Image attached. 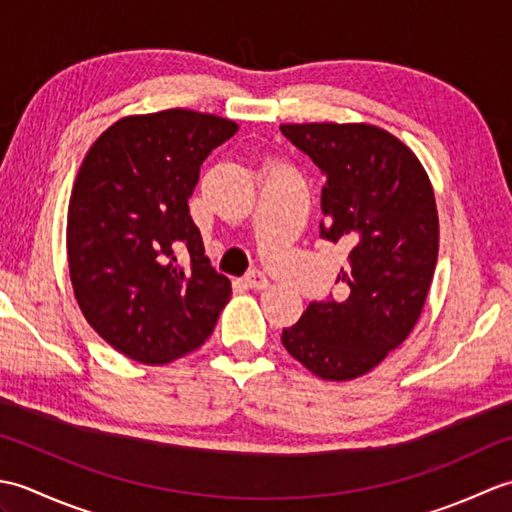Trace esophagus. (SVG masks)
I'll use <instances>...</instances> for the list:
<instances>
[{"label":"esophagus","instance_id":"esophagus-1","mask_svg":"<svg viewBox=\"0 0 512 512\" xmlns=\"http://www.w3.org/2000/svg\"><path fill=\"white\" fill-rule=\"evenodd\" d=\"M244 281H246V286L253 288V290L268 288V279H266L264 273H259V270H253V273H248Z\"/></svg>","mask_w":512,"mask_h":512}]
</instances>
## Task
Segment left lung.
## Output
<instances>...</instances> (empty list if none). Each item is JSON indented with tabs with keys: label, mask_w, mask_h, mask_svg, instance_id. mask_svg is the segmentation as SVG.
Segmentation results:
<instances>
[{
	"label": "left lung",
	"mask_w": 512,
	"mask_h": 512,
	"mask_svg": "<svg viewBox=\"0 0 512 512\" xmlns=\"http://www.w3.org/2000/svg\"><path fill=\"white\" fill-rule=\"evenodd\" d=\"M323 173L321 237L347 250L343 301L310 303L281 334L292 358L323 380L372 372L407 339L438 262L440 222L418 156L369 123H284Z\"/></svg>",
	"instance_id": "1"
}]
</instances>
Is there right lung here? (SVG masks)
<instances>
[{"label":"right lung","instance_id":"1","mask_svg":"<svg viewBox=\"0 0 512 512\" xmlns=\"http://www.w3.org/2000/svg\"><path fill=\"white\" fill-rule=\"evenodd\" d=\"M237 129L182 107L123 116L76 173L65 231L74 297L94 332L132 361L167 365L198 350L231 299L189 198L204 158ZM178 247L190 255L184 265Z\"/></svg>","mask_w":512,"mask_h":512}]
</instances>
